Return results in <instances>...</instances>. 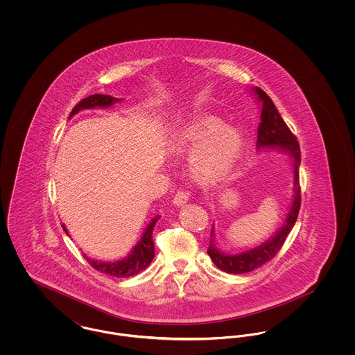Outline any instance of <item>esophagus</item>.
<instances>
[{
    "mask_svg": "<svg viewBox=\"0 0 355 355\" xmlns=\"http://www.w3.org/2000/svg\"><path fill=\"white\" fill-rule=\"evenodd\" d=\"M189 200V191L186 190H178L173 198V202L175 203L177 206H184Z\"/></svg>",
    "mask_w": 355,
    "mask_h": 355,
    "instance_id": "1",
    "label": "esophagus"
}]
</instances>
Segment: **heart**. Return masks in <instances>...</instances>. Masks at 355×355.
I'll list each match as a JSON object with an SVG mask.
<instances>
[{
  "label": "heart",
  "instance_id": "b5f03b06",
  "mask_svg": "<svg viewBox=\"0 0 355 355\" xmlns=\"http://www.w3.org/2000/svg\"><path fill=\"white\" fill-rule=\"evenodd\" d=\"M175 148L194 153L190 161L193 175L202 182H216L234 166L243 149V135L223 119L202 114L184 126L175 138Z\"/></svg>",
  "mask_w": 355,
  "mask_h": 355
}]
</instances>
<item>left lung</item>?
<instances>
[{
    "instance_id": "8db88e82",
    "label": "left lung",
    "mask_w": 355,
    "mask_h": 355,
    "mask_svg": "<svg viewBox=\"0 0 355 355\" xmlns=\"http://www.w3.org/2000/svg\"><path fill=\"white\" fill-rule=\"evenodd\" d=\"M254 93L258 100L262 102L261 110V123L258 126L257 137V148H268V149H279L286 152L293 161L294 169V196L290 205L286 220L282 227L271 236L269 241L262 245L254 248L252 250H246L238 254H225L220 252L216 245L214 227H211L210 243L207 248V254L214 262V265L225 272L230 274H243L253 271L254 269L262 266L275 254L279 252L282 245L285 243L288 233L291 232L295 220L298 218L300 207H301V186H300V165H301V149L295 135L290 132L284 119L279 116L274 102L270 97L259 87H253Z\"/></svg>"
}]
</instances>
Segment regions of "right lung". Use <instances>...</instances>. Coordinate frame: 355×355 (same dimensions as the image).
Listing matches in <instances>:
<instances>
[{"label": "right lung", "instance_id": "1", "mask_svg": "<svg viewBox=\"0 0 355 355\" xmlns=\"http://www.w3.org/2000/svg\"><path fill=\"white\" fill-rule=\"evenodd\" d=\"M119 101V98H114L112 96L93 94V96L86 97L84 100L78 102L73 107L69 119H71L74 114H77L78 112L85 110V109L109 107L113 103ZM158 218L159 217L153 218L152 222L149 223V226L146 227L144 236L138 241V243L133 248L132 253L129 254L126 258L119 259V261H116V262H101V261L92 259V258L84 255L86 261L89 262V265L93 269H96V270H98L100 272H105L107 275H112V277H117V278L133 277L135 274L145 270L150 265V262H152L153 258H154V242H153L152 234L153 229H154L155 222L158 220ZM62 227H64V230L68 234V230H67L65 225H62Z\"/></svg>", "mask_w": 355, "mask_h": 355}]
</instances>
